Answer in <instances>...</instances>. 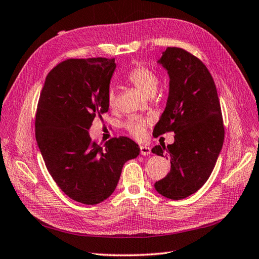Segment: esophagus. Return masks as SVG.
Returning a JSON list of instances; mask_svg holds the SVG:
<instances>
[{"instance_id":"obj_1","label":"esophagus","mask_w":259,"mask_h":259,"mask_svg":"<svg viewBox=\"0 0 259 259\" xmlns=\"http://www.w3.org/2000/svg\"><path fill=\"white\" fill-rule=\"evenodd\" d=\"M141 150V154L142 155H150L151 154V147L146 146V145H141L140 146Z\"/></svg>"}]
</instances>
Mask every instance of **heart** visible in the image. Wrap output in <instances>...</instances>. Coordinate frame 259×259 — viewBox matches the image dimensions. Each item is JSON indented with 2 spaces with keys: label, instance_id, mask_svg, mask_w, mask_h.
<instances>
[{
  "label": "heart",
  "instance_id": "1",
  "mask_svg": "<svg viewBox=\"0 0 259 259\" xmlns=\"http://www.w3.org/2000/svg\"><path fill=\"white\" fill-rule=\"evenodd\" d=\"M127 79L133 83V85L139 89L140 92L143 93L146 96H152L154 95L157 83H159V77L156 73L151 70L150 68L137 65L133 69H132L128 75ZM116 102V95L114 89H109L107 94V103L109 107H114ZM146 122L144 119L140 118H131L125 124V128L131 135H133L136 139H141L144 135V132L146 128Z\"/></svg>",
  "mask_w": 259,
  "mask_h": 259
}]
</instances>
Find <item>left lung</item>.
Listing matches in <instances>:
<instances>
[{
  "instance_id": "1",
  "label": "left lung",
  "mask_w": 259,
  "mask_h": 259,
  "mask_svg": "<svg viewBox=\"0 0 259 259\" xmlns=\"http://www.w3.org/2000/svg\"><path fill=\"white\" fill-rule=\"evenodd\" d=\"M157 63L167 71L168 97L153 134L173 131L174 143L156 145L152 152L165 155L170 172L154 188L163 197L181 200L207 182L223 149L225 128L212 76L197 57L181 48H166Z\"/></svg>"
}]
</instances>
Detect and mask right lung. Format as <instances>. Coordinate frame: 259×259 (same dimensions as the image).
Returning a JSON list of instances; mask_svg holds the SVG:
<instances>
[{
    "label": "right lung",
    "instance_id": "right-lung-1",
    "mask_svg": "<svg viewBox=\"0 0 259 259\" xmlns=\"http://www.w3.org/2000/svg\"><path fill=\"white\" fill-rule=\"evenodd\" d=\"M115 59L89 58L60 62L46 78L35 115V140L46 166L68 197L97 204L112 194L125 162L140 146L120 136L93 142L89 128L108 112L107 94Z\"/></svg>",
    "mask_w": 259,
    "mask_h": 259
}]
</instances>
